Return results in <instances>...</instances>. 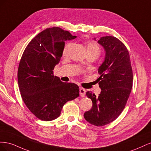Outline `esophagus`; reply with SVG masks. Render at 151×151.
<instances>
[{
	"label": "esophagus",
	"mask_w": 151,
	"mask_h": 151,
	"mask_svg": "<svg viewBox=\"0 0 151 151\" xmlns=\"http://www.w3.org/2000/svg\"><path fill=\"white\" fill-rule=\"evenodd\" d=\"M79 93H80V95L82 97H84L86 96V89L83 88H79Z\"/></svg>",
	"instance_id": "34e87169"
}]
</instances>
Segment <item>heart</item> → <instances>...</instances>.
Returning a JSON list of instances; mask_svg holds the SVG:
<instances>
[{"label": "heart", "mask_w": 151, "mask_h": 151, "mask_svg": "<svg viewBox=\"0 0 151 151\" xmlns=\"http://www.w3.org/2000/svg\"><path fill=\"white\" fill-rule=\"evenodd\" d=\"M72 46V43H67L65 45V46L63 49V56L67 55ZM86 47L87 53L95 54L96 55H97V57L99 55L100 52H101V49H100L99 45L95 42H93V41H88V42L86 43Z\"/></svg>", "instance_id": "b5f03b06"}]
</instances>
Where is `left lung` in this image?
<instances>
[{
  "label": "left lung",
  "mask_w": 151,
  "mask_h": 151,
  "mask_svg": "<svg viewBox=\"0 0 151 151\" xmlns=\"http://www.w3.org/2000/svg\"><path fill=\"white\" fill-rule=\"evenodd\" d=\"M98 42L106 52L104 60L98 68L100 76L97 81L101 91L98 97L89 91L86 93L92 100L93 107L84 116L91 124L99 127L116 120L125 108L133 85V72L129 51L120 40L108 36Z\"/></svg>",
  "instance_id": "left-lung-1"
}]
</instances>
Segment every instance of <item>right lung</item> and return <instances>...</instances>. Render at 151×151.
<instances>
[{"instance_id":"1","label":"right lung","mask_w":151,"mask_h":151,"mask_svg":"<svg viewBox=\"0 0 151 151\" xmlns=\"http://www.w3.org/2000/svg\"><path fill=\"white\" fill-rule=\"evenodd\" d=\"M76 38L58 27L43 30L32 39L18 67V85L22 100L38 119L52 121L60 116L67 101L79 96V86L53 76L62 56L65 41Z\"/></svg>"}]
</instances>
